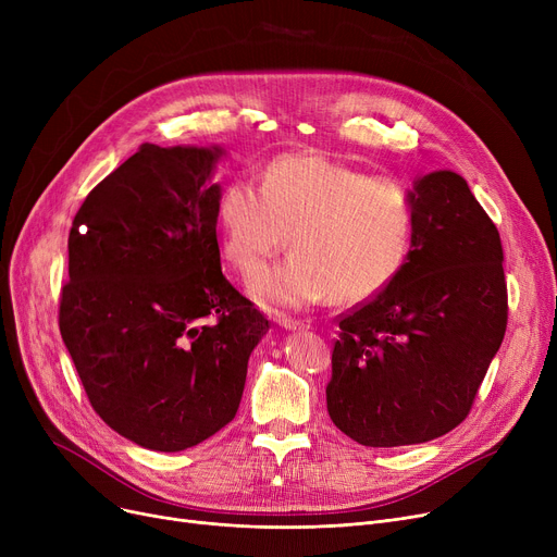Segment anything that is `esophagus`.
<instances>
[{"label": "esophagus", "instance_id": "34e87169", "mask_svg": "<svg viewBox=\"0 0 557 557\" xmlns=\"http://www.w3.org/2000/svg\"><path fill=\"white\" fill-rule=\"evenodd\" d=\"M277 323H280V327H284V330H307L309 325L305 323V320H296V318H277Z\"/></svg>", "mask_w": 557, "mask_h": 557}]
</instances>
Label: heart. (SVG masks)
<instances>
[{
  "instance_id": "obj_1",
  "label": "heart",
  "mask_w": 557,
  "mask_h": 557,
  "mask_svg": "<svg viewBox=\"0 0 557 557\" xmlns=\"http://www.w3.org/2000/svg\"><path fill=\"white\" fill-rule=\"evenodd\" d=\"M223 259L255 277L282 248L290 255L252 282L267 307L302 309L327 298L363 302L401 271L416 230L413 189L318 153L271 160L252 181H230L216 200Z\"/></svg>"
}]
</instances>
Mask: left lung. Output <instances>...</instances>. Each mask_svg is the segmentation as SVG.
Instances as JSON below:
<instances>
[{"label": "left lung", "mask_w": 557, "mask_h": 557, "mask_svg": "<svg viewBox=\"0 0 557 557\" xmlns=\"http://www.w3.org/2000/svg\"><path fill=\"white\" fill-rule=\"evenodd\" d=\"M397 277L338 315L327 411L366 447L420 445L470 416L508 325L499 230L454 171L416 185Z\"/></svg>", "instance_id": "1"}]
</instances>
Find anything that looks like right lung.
I'll return each mask as SVG.
<instances>
[{"instance_id": "add662e5", "label": "right lung", "mask_w": 557, "mask_h": 557, "mask_svg": "<svg viewBox=\"0 0 557 557\" xmlns=\"http://www.w3.org/2000/svg\"><path fill=\"white\" fill-rule=\"evenodd\" d=\"M221 149L141 144L70 230L61 327L97 416L135 445L183 451L234 416L269 320L221 271Z\"/></svg>"}]
</instances>
